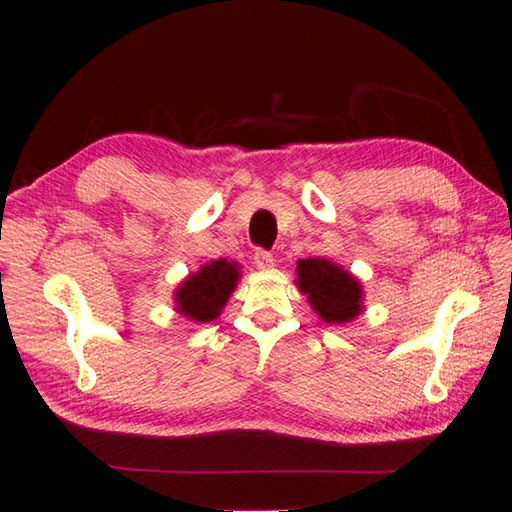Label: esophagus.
<instances>
[{
	"label": "esophagus",
	"instance_id": "34e87169",
	"mask_svg": "<svg viewBox=\"0 0 512 512\" xmlns=\"http://www.w3.org/2000/svg\"><path fill=\"white\" fill-rule=\"evenodd\" d=\"M253 259H255V266H257V268H262V271H266V268H271V266L275 264L273 255L268 253V250H264V248H257Z\"/></svg>",
	"mask_w": 512,
	"mask_h": 512
}]
</instances>
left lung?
<instances>
[{"instance_id": "8db88e82", "label": "left lung", "mask_w": 512, "mask_h": 512, "mask_svg": "<svg viewBox=\"0 0 512 512\" xmlns=\"http://www.w3.org/2000/svg\"><path fill=\"white\" fill-rule=\"evenodd\" d=\"M295 284L324 322L345 324L362 313L360 282L329 259H300Z\"/></svg>"}]
</instances>
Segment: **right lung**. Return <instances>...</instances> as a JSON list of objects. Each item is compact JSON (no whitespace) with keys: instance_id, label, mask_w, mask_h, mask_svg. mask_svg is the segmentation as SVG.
Segmentation results:
<instances>
[{"instance_id":"1","label":"right lung","mask_w":512,"mask_h":512,"mask_svg":"<svg viewBox=\"0 0 512 512\" xmlns=\"http://www.w3.org/2000/svg\"><path fill=\"white\" fill-rule=\"evenodd\" d=\"M235 262L215 259L192 273L174 293L176 311L194 322H210L221 315L239 280Z\"/></svg>"}]
</instances>
